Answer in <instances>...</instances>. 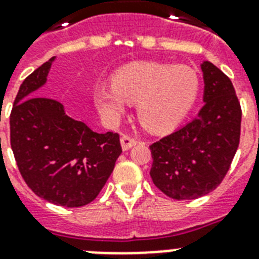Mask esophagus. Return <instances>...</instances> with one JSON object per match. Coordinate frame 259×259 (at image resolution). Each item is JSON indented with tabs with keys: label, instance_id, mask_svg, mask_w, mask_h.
<instances>
[{
	"label": "esophagus",
	"instance_id": "34e87169",
	"mask_svg": "<svg viewBox=\"0 0 259 259\" xmlns=\"http://www.w3.org/2000/svg\"><path fill=\"white\" fill-rule=\"evenodd\" d=\"M134 145H137V140L132 138L129 136H122L121 137V146L123 150H127L130 148H133Z\"/></svg>",
	"mask_w": 259,
	"mask_h": 259
}]
</instances>
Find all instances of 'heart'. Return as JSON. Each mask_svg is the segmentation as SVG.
Returning a JSON list of instances; mask_svg holds the SVG:
<instances>
[{
	"instance_id": "b5f03b06",
	"label": "heart",
	"mask_w": 259,
	"mask_h": 259,
	"mask_svg": "<svg viewBox=\"0 0 259 259\" xmlns=\"http://www.w3.org/2000/svg\"><path fill=\"white\" fill-rule=\"evenodd\" d=\"M113 84L94 87V105L103 119L117 122L129 103H137V118L146 129L166 132L180 123L192 109L200 82L189 66L136 62L115 71Z\"/></svg>"
}]
</instances>
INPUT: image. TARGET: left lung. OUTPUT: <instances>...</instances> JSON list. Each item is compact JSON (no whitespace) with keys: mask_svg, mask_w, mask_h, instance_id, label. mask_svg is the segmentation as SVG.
<instances>
[{"mask_svg":"<svg viewBox=\"0 0 259 259\" xmlns=\"http://www.w3.org/2000/svg\"><path fill=\"white\" fill-rule=\"evenodd\" d=\"M200 68L204 106L197 117L150 145V177L176 200H192L217 188L239 145L242 111L233 83L211 62Z\"/></svg>","mask_w":259,"mask_h":259,"instance_id":"8db88e82","label":"left lung"}]
</instances>
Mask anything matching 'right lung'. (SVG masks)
<instances>
[{
	"instance_id": "right-lung-1",
	"label": "right lung",
	"mask_w": 259,
	"mask_h": 259,
	"mask_svg": "<svg viewBox=\"0 0 259 259\" xmlns=\"http://www.w3.org/2000/svg\"><path fill=\"white\" fill-rule=\"evenodd\" d=\"M55 59L20 86L10 114V145L21 176L37 196L74 208L98 196L122 149L117 133H97L68 117L60 102L36 97Z\"/></svg>"
}]
</instances>
